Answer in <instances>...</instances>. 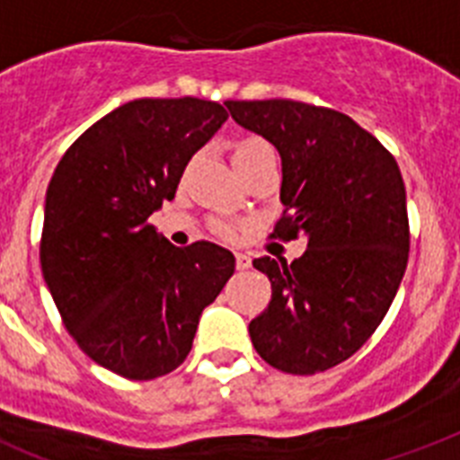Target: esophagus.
I'll use <instances>...</instances> for the list:
<instances>
[{"mask_svg":"<svg viewBox=\"0 0 460 460\" xmlns=\"http://www.w3.org/2000/svg\"><path fill=\"white\" fill-rule=\"evenodd\" d=\"M234 265H237V270H249L252 268V258L246 256V253H234Z\"/></svg>","mask_w":460,"mask_h":460,"instance_id":"34e87169","label":"esophagus"}]
</instances>
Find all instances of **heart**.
I'll return each instance as SVG.
<instances>
[{
    "mask_svg": "<svg viewBox=\"0 0 460 460\" xmlns=\"http://www.w3.org/2000/svg\"><path fill=\"white\" fill-rule=\"evenodd\" d=\"M233 159H234V166L239 169V173H244L246 169H252V166L261 164V162H275L277 153H275V147H272L265 138L249 136V138H242L237 146H234ZM211 230H214L218 237H226V239L234 237V233H237L234 223L226 221V218H214V221H211Z\"/></svg>",
    "mask_w": 460,
    "mask_h": 460,
    "instance_id": "1",
    "label": "heart"
}]
</instances>
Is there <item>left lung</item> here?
I'll return each mask as SVG.
<instances>
[{
    "label": "left lung",
    "instance_id": "1",
    "mask_svg": "<svg viewBox=\"0 0 460 460\" xmlns=\"http://www.w3.org/2000/svg\"><path fill=\"white\" fill-rule=\"evenodd\" d=\"M226 105L282 157L287 208L270 239H307L291 263L253 261L272 298L249 324L252 343L275 369L320 374L371 339L400 289L411 239L400 166L339 110L279 98Z\"/></svg>",
    "mask_w": 460,
    "mask_h": 460
}]
</instances>
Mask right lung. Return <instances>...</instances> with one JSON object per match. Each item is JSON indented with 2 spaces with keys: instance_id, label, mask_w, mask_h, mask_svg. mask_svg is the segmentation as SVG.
<instances>
[{
  "instance_id": "add662e5",
  "label": "right lung",
  "mask_w": 460,
  "mask_h": 460,
  "mask_svg": "<svg viewBox=\"0 0 460 460\" xmlns=\"http://www.w3.org/2000/svg\"><path fill=\"white\" fill-rule=\"evenodd\" d=\"M227 119L202 98H138L79 136L53 171L41 272L75 343L128 381L183 364L199 314L234 272L211 242L178 249L147 221Z\"/></svg>"
}]
</instances>
